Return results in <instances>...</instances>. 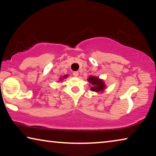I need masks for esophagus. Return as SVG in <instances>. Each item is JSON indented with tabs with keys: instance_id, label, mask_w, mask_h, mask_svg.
Wrapping results in <instances>:
<instances>
[{
	"instance_id": "34e87169",
	"label": "esophagus",
	"mask_w": 156,
	"mask_h": 156,
	"mask_svg": "<svg viewBox=\"0 0 156 156\" xmlns=\"http://www.w3.org/2000/svg\"><path fill=\"white\" fill-rule=\"evenodd\" d=\"M78 74H79V73L78 72H73V76H74V77H77V76H78Z\"/></svg>"
}]
</instances>
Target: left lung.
I'll use <instances>...</instances> for the list:
<instances>
[{
  "instance_id": "8db88e82",
  "label": "left lung",
  "mask_w": 156,
  "mask_h": 156,
  "mask_svg": "<svg viewBox=\"0 0 156 156\" xmlns=\"http://www.w3.org/2000/svg\"><path fill=\"white\" fill-rule=\"evenodd\" d=\"M87 80L89 83L91 84L92 87H91V90L93 91L102 92L106 87L104 81L100 79L98 77H95V76H89Z\"/></svg>"
}]
</instances>
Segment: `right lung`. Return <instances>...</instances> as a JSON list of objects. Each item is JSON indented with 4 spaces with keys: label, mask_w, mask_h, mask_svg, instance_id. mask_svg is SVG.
<instances>
[{
    "label": "right lung",
    "mask_w": 156,
    "mask_h": 156,
    "mask_svg": "<svg viewBox=\"0 0 156 156\" xmlns=\"http://www.w3.org/2000/svg\"><path fill=\"white\" fill-rule=\"evenodd\" d=\"M67 76H68L67 75H65V76H63V77H62L61 78H60V80H62V78H67Z\"/></svg>",
    "instance_id": "obj_1"
}]
</instances>
